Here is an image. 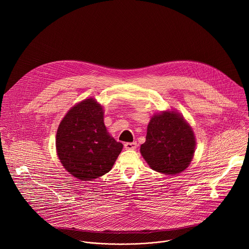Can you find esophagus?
<instances>
[{"label":"esophagus","mask_w":249,"mask_h":249,"mask_svg":"<svg viewBox=\"0 0 249 249\" xmlns=\"http://www.w3.org/2000/svg\"><path fill=\"white\" fill-rule=\"evenodd\" d=\"M124 148L126 150H135L137 148V143H136V142H133V143H132V142H131V143H125Z\"/></svg>","instance_id":"obj_1"}]
</instances>
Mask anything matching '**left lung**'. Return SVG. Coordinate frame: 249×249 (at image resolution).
<instances>
[{
    "label": "left lung",
    "instance_id": "left-lung-1",
    "mask_svg": "<svg viewBox=\"0 0 249 249\" xmlns=\"http://www.w3.org/2000/svg\"><path fill=\"white\" fill-rule=\"evenodd\" d=\"M195 147L192 128L181 114L173 110L152 117L140 152L152 169L175 175L188 167Z\"/></svg>",
    "mask_w": 249,
    "mask_h": 249
}]
</instances>
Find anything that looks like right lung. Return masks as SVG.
<instances>
[{
  "label": "right lung",
  "mask_w": 249,
  "mask_h": 249,
  "mask_svg": "<svg viewBox=\"0 0 249 249\" xmlns=\"http://www.w3.org/2000/svg\"><path fill=\"white\" fill-rule=\"evenodd\" d=\"M122 148L106 130L102 106L93 98L73 106L57 130L58 158L65 169L80 180H92L107 173Z\"/></svg>",
  "instance_id": "obj_1"
}]
</instances>
